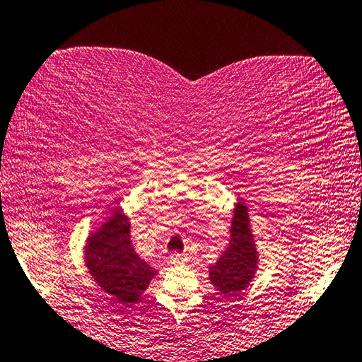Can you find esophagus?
<instances>
[{"label": "esophagus", "instance_id": "esophagus-1", "mask_svg": "<svg viewBox=\"0 0 362 362\" xmlns=\"http://www.w3.org/2000/svg\"><path fill=\"white\" fill-rule=\"evenodd\" d=\"M188 261V257L185 256V254H172L170 256V264L172 266H182V264H185Z\"/></svg>", "mask_w": 362, "mask_h": 362}]
</instances>
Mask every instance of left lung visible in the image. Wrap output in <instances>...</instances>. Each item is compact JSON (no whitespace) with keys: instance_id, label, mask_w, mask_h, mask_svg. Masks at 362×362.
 Returning a JSON list of instances; mask_svg holds the SVG:
<instances>
[{"instance_id":"obj_1","label":"left lung","mask_w":362,"mask_h":362,"mask_svg":"<svg viewBox=\"0 0 362 362\" xmlns=\"http://www.w3.org/2000/svg\"><path fill=\"white\" fill-rule=\"evenodd\" d=\"M230 244L215 266L208 269L210 281L225 297H238L256 276L259 254L251 231L249 210L241 198L234 205Z\"/></svg>"}]
</instances>
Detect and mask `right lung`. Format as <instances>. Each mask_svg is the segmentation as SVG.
Returning a JSON list of instances; mask_svg holds the SVG:
<instances>
[{"mask_svg": "<svg viewBox=\"0 0 362 362\" xmlns=\"http://www.w3.org/2000/svg\"><path fill=\"white\" fill-rule=\"evenodd\" d=\"M129 228V218L118 206L113 208L111 216L91 231L83 252L86 269L96 285L123 305L139 302L157 276L156 269L136 254Z\"/></svg>", "mask_w": 362, "mask_h": 362, "instance_id": "obj_1", "label": "right lung"}]
</instances>
